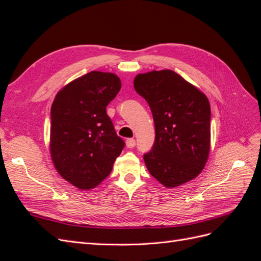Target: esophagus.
Listing matches in <instances>:
<instances>
[{
  "label": "esophagus",
  "instance_id": "1",
  "mask_svg": "<svg viewBox=\"0 0 261 261\" xmlns=\"http://www.w3.org/2000/svg\"><path fill=\"white\" fill-rule=\"evenodd\" d=\"M126 146H127V148H134L136 146V140L134 138H128L126 140Z\"/></svg>",
  "mask_w": 261,
  "mask_h": 261
}]
</instances>
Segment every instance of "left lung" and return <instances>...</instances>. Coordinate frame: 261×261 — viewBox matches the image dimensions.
Masks as SVG:
<instances>
[{
    "mask_svg": "<svg viewBox=\"0 0 261 261\" xmlns=\"http://www.w3.org/2000/svg\"><path fill=\"white\" fill-rule=\"evenodd\" d=\"M134 87L153 116L154 144L144 154L150 174L168 188L198 176L210 151L208 98L171 69L138 74Z\"/></svg>",
    "mask_w": 261,
    "mask_h": 261,
    "instance_id": "1",
    "label": "left lung"
}]
</instances>
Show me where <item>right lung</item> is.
Returning <instances> with one entry per match:
<instances>
[{
    "label": "right lung",
    "mask_w": 261,
    "mask_h": 261,
    "mask_svg": "<svg viewBox=\"0 0 261 261\" xmlns=\"http://www.w3.org/2000/svg\"><path fill=\"white\" fill-rule=\"evenodd\" d=\"M113 73L90 72L58 92L51 107L50 152L59 174L80 189L98 186L125 146L107 106L121 89Z\"/></svg>",
    "instance_id": "right-lung-1"
}]
</instances>
